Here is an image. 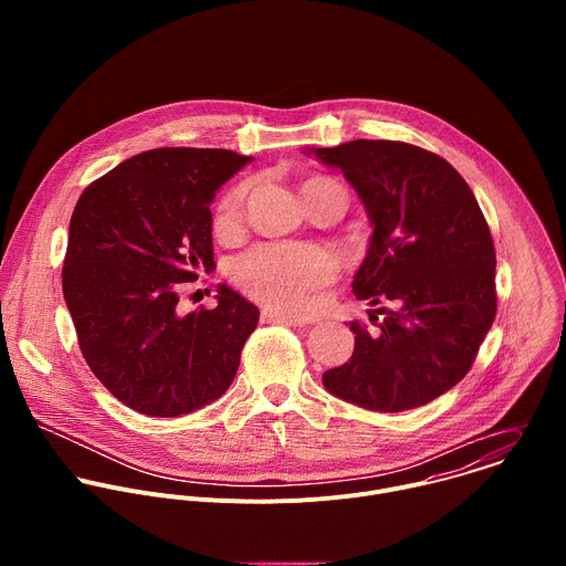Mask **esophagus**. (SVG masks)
Here are the masks:
<instances>
[{
  "label": "esophagus",
  "mask_w": 566,
  "mask_h": 566,
  "mask_svg": "<svg viewBox=\"0 0 566 566\" xmlns=\"http://www.w3.org/2000/svg\"><path fill=\"white\" fill-rule=\"evenodd\" d=\"M262 319L264 322H280V325H286V327H300L304 325V322L295 315H289L284 311H277V308H264L262 311Z\"/></svg>",
  "instance_id": "obj_1"
}]
</instances>
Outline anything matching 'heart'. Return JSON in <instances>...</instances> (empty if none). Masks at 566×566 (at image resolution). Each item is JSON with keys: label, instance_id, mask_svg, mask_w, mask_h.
<instances>
[{"label": "heart", "instance_id": "1", "mask_svg": "<svg viewBox=\"0 0 566 566\" xmlns=\"http://www.w3.org/2000/svg\"><path fill=\"white\" fill-rule=\"evenodd\" d=\"M319 184L334 181L313 177L302 184V190ZM244 199L247 186H237L221 197L214 212V228L219 232H230L239 226L241 214H244ZM334 273L336 266L332 255L315 247L269 244L253 249L244 258H239L232 266L234 282L249 295L293 313L311 308L315 293L332 282Z\"/></svg>", "mask_w": 566, "mask_h": 566}]
</instances>
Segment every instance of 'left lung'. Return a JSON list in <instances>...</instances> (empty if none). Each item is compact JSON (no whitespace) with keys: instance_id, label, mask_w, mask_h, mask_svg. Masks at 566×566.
Segmentation results:
<instances>
[{"instance_id":"8db88e82","label":"left lung","mask_w":566,"mask_h":566,"mask_svg":"<svg viewBox=\"0 0 566 566\" xmlns=\"http://www.w3.org/2000/svg\"><path fill=\"white\" fill-rule=\"evenodd\" d=\"M311 151L345 175L374 226L354 295L389 302L378 334L349 322L354 354L322 382L365 410L421 408L468 374L493 327L491 228L463 177L423 147L360 138Z\"/></svg>"}]
</instances>
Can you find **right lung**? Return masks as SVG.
I'll use <instances>...</instances> for the list:
<instances>
[{
  "instance_id": "right-lung-1",
  "label": "right lung",
  "mask_w": 566,
  "mask_h": 566,
  "mask_svg": "<svg viewBox=\"0 0 566 566\" xmlns=\"http://www.w3.org/2000/svg\"><path fill=\"white\" fill-rule=\"evenodd\" d=\"M251 160L230 149L140 151L80 195L62 293L96 378L127 408L181 417L232 382L260 311L226 284L184 313L179 291L214 269V192Z\"/></svg>"
}]
</instances>
